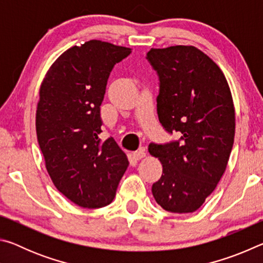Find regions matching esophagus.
<instances>
[{
	"label": "esophagus",
	"instance_id": "1",
	"mask_svg": "<svg viewBox=\"0 0 263 263\" xmlns=\"http://www.w3.org/2000/svg\"><path fill=\"white\" fill-rule=\"evenodd\" d=\"M133 157H135V159H137V160H140L142 158H145L146 157L145 149L144 148H140L139 151H137V152L133 153Z\"/></svg>",
	"mask_w": 263,
	"mask_h": 263
}]
</instances>
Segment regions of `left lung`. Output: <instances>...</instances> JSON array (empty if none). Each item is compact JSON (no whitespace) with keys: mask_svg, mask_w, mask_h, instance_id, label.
I'll list each match as a JSON object with an SVG mask.
<instances>
[{"mask_svg":"<svg viewBox=\"0 0 263 263\" xmlns=\"http://www.w3.org/2000/svg\"><path fill=\"white\" fill-rule=\"evenodd\" d=\"M147 59L160 79L159 121L181 135L179 141L149 145L162 164L152 194L168 212H195L219 183L233 147L231 89L219 66L195 46L151 48Z\"/></svg>","mask_w":263,"mask_h":263,"instance_id":"8db88e82","label":"left lung"}]
</instances>
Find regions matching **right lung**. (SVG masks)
Instances as JSON below:
<instances>
[{
	"mask_svg": "<svg viewBox=\"0 0 263 263\" xmlns=\"http://www.w3.org/2000/svg\"><path fill=\"white\" fill-rule=\"evenodd\" d=\"M131 48L102 41L65 51L39 89L35 131L53 184L70 202L99 209L114 201L128 166L114 138L102 142L100 108L111 69Z\"/></svg>",
	"mask_w": 263,
	"mask_h": 263,
	"instance_id": "add662e5",
	"label": "right lung"
}]
</instances>
